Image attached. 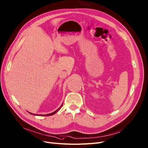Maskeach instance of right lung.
<instances>
[{"label":"right lung","mask_w":148,"mask_h":148,"mask_svg":"<svg viewBox=\"0 0 148 148\" xmlns=\"http://www.w3.org/2000/svg\"><path fill=\"white\" fill-rule=\"evenodd\" d=\"M62 105L61 106V107H60V108H58V109L57 110H56V111H54L53 112H52V113H51V114H46V115H45V116H49V115H52L55 114V113H56V112H58V111H59V110H60V108H61L62 107ZM28 113H29V114H32V113H31V112H28ZM34 115H36V114H34ZM41 115V116H42V115Z\"/></svg>","instance_id":"obj_1"}]
</instances>
